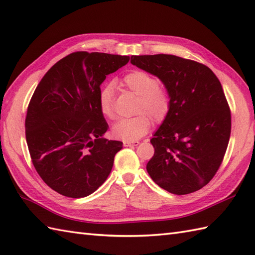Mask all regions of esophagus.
I'll return each instance as SVG.
<instances>
[{"label":"esophagus","mask_w":255,"mask_h":255,"mask_svg":"<svg viewBox=\"0 0 255 255\" xmlns=\"http://www.w3.org/2000/svg\"><path fill=\"white\" fill-rule=\"evenodd\" d=\"M139 144V141L134 140V141H124L125 147H136V145Z\"/></svg>","instance_id":"1"}]
</instances>
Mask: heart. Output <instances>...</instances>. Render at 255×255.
<instances>
[{"mask_svg": "<svg viewBox=\"0 0 255 255\" xmlns=\"http://www.w3.org/2000/svg\"><path fill=\"white\" fill-rule=\"evenodd\" d=\"M123 84L128 90L138 95L136 116L122 118L113 126V134L117 139L134 141L148 132L153 119L160 123L166 117L170 111V95L167 91L158 84L152 75L142 70H133L123 78ZM113 85L104 86L100 92L99 104L101 113L107 118L115 117L113 105Z\"/></svg>", "mask_w": 255, "mask_h": 255, "instance_id": "heart-1", "label": "heart"}]
</instances>
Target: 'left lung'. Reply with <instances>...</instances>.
<instances>
[{"instance_id":"1","label":"left lung","mask_w":255,"mask_h":255,"mask_svg":"<svg viewBox=\"0 0 255 255\" xmlns=\"http://www.w3.org/2000/svg\"><path fill=\"white\" fill-rule=\"evenodd\" d=\"M130 62L155 75L171 101L150 140V177L172 194L198 191L218 171L228 147L231 114L223 86L208 67L181 57L132 56Z\"/></svg>"}]
</instances>
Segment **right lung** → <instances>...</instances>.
Segmentation results:
<instances>
[{"instance_id": "right-lung-1", "label": "right lung", "mask_w": 255, "mask_h": 255, "mask_svg": "<svg viewBox=\"0 0 255 255\" xmlns=\"http://www.w3.org/2000/svg\"><path fill=\"white\" fill-rule=\"evenodd\" d=\"M128 56L78 51L50 68L27 108L26 141L38 174L71 198L94 193L110 175L123 142L105 139L101 84Z\"/></svg>"}]
</instances>
